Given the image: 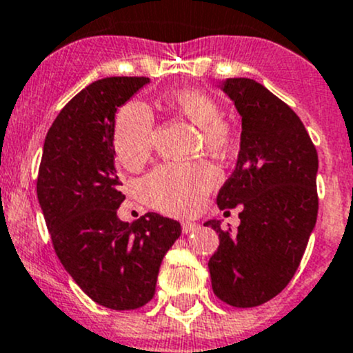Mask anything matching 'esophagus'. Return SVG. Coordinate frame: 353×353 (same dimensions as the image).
I'll use <instances>...</instances> for the list:
<instances>
[{
    "mask_svg": "<svg viewBox=\"0 0 353 353\" xmlns=\"http://www.w3.org/2000/svg\"><path fill=\"white\" fill-rule=\"evenodd\" d=\"M181 228H183V233H191V232H196V230L199 228L198 223H194V221H183V225H181Z\"/></svg>",
    "mask_w": 353,
    "mask_h": 353,
    "instance_id": "34e87169",
    "label": "esophagus"
}]
</instances>
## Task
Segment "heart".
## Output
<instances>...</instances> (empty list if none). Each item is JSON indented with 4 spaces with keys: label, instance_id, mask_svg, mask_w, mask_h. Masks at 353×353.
Masks as SVG:
<instances>
[{
    "label": "heart",
    "instance_id": "heart-1",
    "mask_svg": "<svg viewBox=\"0 0 353 353\" xmlns=\"http://www.w3.org/2000/svg\"><path fill=\"white\" fill-rule=\"evenodd\" d=\"M165 105L199 128V148L225 155L235 147L236 132L221 118V106L201 89H176L167 92ZM154 117L140 103H128L118 111L113 130V148L127 169H137L152 152ZM218 184V172L206 162L164 164L152 170L140 184L143 201L165 214L184 216L203 205Z\"/></svg>",
    "mask_w": 353,
    "mask_h": 353
}]
</instances>
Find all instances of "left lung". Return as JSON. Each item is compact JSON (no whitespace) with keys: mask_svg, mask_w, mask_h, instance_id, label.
<instances>
[{"mask_svg":"<svg viewBox=\"0 0 353 353\" xmlns=\"http://www.w3.org/2000/svg\"><path fill=\"white\" fill-rule=\"evenodd\" d=\"M221 89L242 117V139L216 205L242 211L235 232L205 223L220 236L208 267L221 301L254 307L276 298L298 270L318 216V154L298 114L261 83L230 77Z\"/></svg>","mask_w":353,"mask_h":353,"instance_id":"obj_1","label":"left lung"}]
</instances>
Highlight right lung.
I'll use <instances>...</instances> for the list:
<instances>
[{"label": "right lung", "instance_id": "right-lung-1", "mask_svg": "<svg viewBox=\"0 0 353 353\" xmlns=\"http://www.w3.org/2000/svg\"><path fill=\"white\" fill-rule=\"evenodd\" d=\"M148 77L94 81L61 110L43 143L37 196L59 261L94 303L137 310L154 298L159 267L179 239V221L147 213L118 218L123 203L114 170L117 108Z\"/></svg>", "mask_w": 353, "mask_h": 353}]
</instances>
